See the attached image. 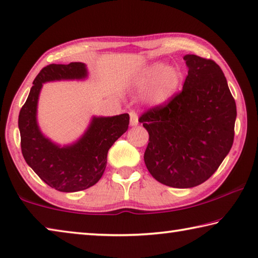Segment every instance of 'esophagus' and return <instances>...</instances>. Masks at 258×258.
<instances>
[{"mask_svg":"<svg viewBox=\"0 0 258 258\" xmlns=\"http://www.w3.org/2000/svg\"><path fill=\"white\" fill-rule=\"evenodd\" d=\"M130 124H131V126L139 125V117L137 115V112H134V111L130 112Z\"/></svg>","mask_w":258,"mask_h":258,"instance_id":"obj_1","label":"esophagus"}]
</instances>
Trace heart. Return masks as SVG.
Instances as JSON below:
<instances>
[{"label":"heart","mask_w":258,"mask_h":258,"mask_svg":"<svg viewBox=\"0 0 258 258\" xmlns=\"http://www.w3.org/2000/svg\"><path fill=\"white\" fill-rule=\"evenodd\" d=\"M182 75L176 67L154 62L139 72L134 85L142 90L141 100L151 107H161L168 103L177 93Z\"/></svg>","instance_id":"1"}]
</instances>
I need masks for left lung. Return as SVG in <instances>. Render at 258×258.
Masks as SVG:
<instances>
[{"mask_svg":"<svg viewBox=\"0 0 258 258\" xmlns=\"http://www.w3.org/2000/svg\"><path fill=\"white\" fill-rule=\"evenodd\" d=\"M182 92L140 117L149 133L148 171L165 185L186 189L216 172L233 145L237 107L220 66L195 54Z\"/></svg>","mask_w":258,"mask_h":258,"instance_id":"8db88e82","label":"left lung"}]
</instances>
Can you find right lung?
<instances>
[{"mask_svg": "<svg viewBox=\"0 0 258 258\" xmlns=\"http://www.w3.org/2000/svg\"><path fill=\"white\" fill-rule=\"evenodd\" d=\"M89 71L83 62L49 64L33 82L19 112L21 151L26 163L47 185L61 192H76L94 185L106 169L107 154L128 128V113L93 116L76 141L61 146L45 137L37 121V104L43 84L55 81H83Z\"/></svg>", "mask_w": 258, "mask_h": 258, "instance_id": "add662e5", "label": "right lung"}]
</instances>
